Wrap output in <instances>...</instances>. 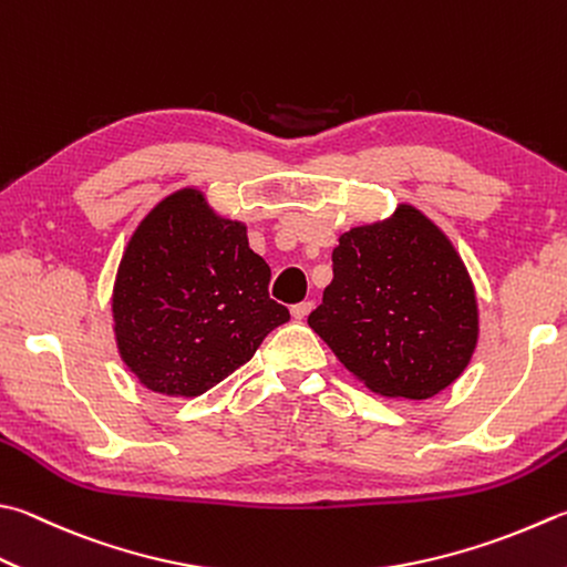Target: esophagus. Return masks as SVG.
Here are the masks:
<instances>
[{"instance_id": "obj_1", "label": "esophagus", "mask_w": 567, "mask_h": 567, "mask_svg": "<svg viewBox=\"0 0 567 567\" xmlns=\"http://www.w3.org/2000/svg\"><path fill=\"white\" fill-rule=\"evenodd\" d=\"M311 311H313V303H311V301H301V303L291 306V316H293L296 320H303Z\"/></svg>"}]
</instances>
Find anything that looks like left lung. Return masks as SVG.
<instances>
[{
	"label": "left lung",
	"instance_id": "8db88e82",
	"mask_svg": "<svg viewBox=\"0 0 567 567\" xmlns=\"http://www.w3.org/2000/svg\"><path fill=\"white\" fill-rule=\"evenodd\" d=\"M308 326L365 388L430 400L478 343L476 291L450 237L412 205L340 234L333 281Z\"/></svg>",
	"mask_w": 567,
	"mask_h": 567
}]
</instances>
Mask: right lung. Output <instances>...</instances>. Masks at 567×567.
<instances>
[{
    "instance_id": "right-lung-1",
    "label": "right lung",
    "mask_w": 567,
    "mask_h": 567,
    "mask_svg": "<svg viewBox=\"0 0 567 567\" xmlns=\"http://www.w3.org/2000/svg\"><path fill=\"white\" fill-rule=\"evenodd\" d=\"M269 281L247 224L219 217L205 192L177 189L137 224L117 266V352L147 390L197 398L291 318L269 298Z\"/></svg>"
}]
</instances>
